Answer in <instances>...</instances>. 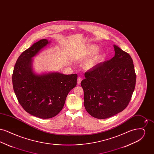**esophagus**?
Instances as JSON below:
<instances>
[{"instance_id": "34e87169", "label": "esophagus", "mask_w": 154, "mask_h": 154, "mask_svg": "<svg viewBox=\"0 0 154 154\" xmlns=\"http://www.w3.org/2000/svg\"><path fill=\"white\" fill-rule=\"evenodd\" d=\"M81 81H82V78L80 77H78V79H77V84H78L79 85V84H80Z\"/></svg>"}]
</instances>
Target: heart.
I'll return each instance as SVG.
<instances>
[{
	"label": "heart",
	"instance_id": "heart-1",
	"mask_svg": "<svg viewBox=\"0 0 154 154\" xmlns=\"http://www.w3.org/2000/svg\"><path fill=\"white\" fill-rule=\"evenodd\" d=\"M99 48L97 46L95 45H91L88 46L83 52L82 55L84 56H88L91 54H94L98 51ZM104 57V54L102 52H99L96 53L92 57L88 59V60L84 63V67L85 69L89 70L94 67L95 66L102 60Z\"/></svg>",
	"mask_w": 154,
	"mask_h": 154
}]
</instances>
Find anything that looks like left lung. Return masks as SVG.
Returning <instances> with one entry per match:
<instances>
[{
  "mask_svg": "<svg viewBox=\"0 0 154 154\" xmlns=\"http://www.w3.org/2000/svg\"><path fill=\"white\" fill-rule=\"evenodd\" d=\"M115 55L85 73L81 82L84 106L97 119L111 117L122 111L132 98L136 75L129 54L114 45Z\"/></svg>",
  "mask_w": 154,
  "mask_h": 154,
  "instance_id": "8db88e82",
  "label": "left lung"
}]
</instances>
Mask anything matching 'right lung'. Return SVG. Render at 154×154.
I'll return each mask as SVG.
<instances>
[{"instance_id":"obj_1","label":"right lung","mask_w":154,"mask_h":154,"mask_svg":"<svg viewBox=\"0 0 154 154\" xmlns=\"http://www.w3.org/2000/svg\"><path fill=\"white\" fill-rule=\"evenodd\" d=\"M50 42L42 39L23 52L16 62L12 75L13 89L18 102L27 112L42 119L58 114L69 92L77 82V74L34 72L32 58Z\"/></svg>"}]
</instances>
